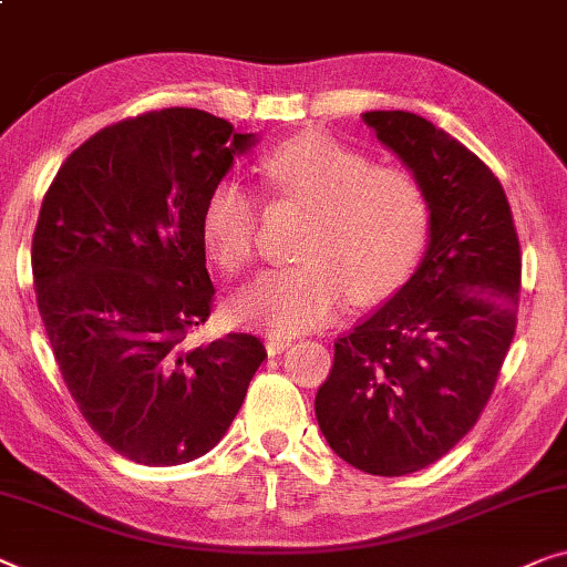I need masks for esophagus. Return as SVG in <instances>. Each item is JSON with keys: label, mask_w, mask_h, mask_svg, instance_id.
<instances>
[{"label": "esophagus", "mask_w": 567, "mask_h": 567, "mask_svg": "<svg viewBox=\"0 0 567 567\" xmlns=\"http://www.w3.org/2000/svg\"><path fill=\"white\" fill-rule=\"evenodd\" d=\"M291 348V338H278V334H268L266 340V350L268 355H281L284 350Z\"/></svg>", "instance_id": "1"}]
</instances>
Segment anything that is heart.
I'll use <instances>...</instances> for the list:
<instances>
[{
  "instance_id": "b5f03b06",
  "label": "heart",
  "mask_w": 567,
  "mask_h": 567,
  "mask_svg": "<svg viewBox=\"0 0 567 567\" xmlns=\"http://www.w3.org/2000/svg\"><path fill=\"white\" fill-rule=\"evenodd\" d=\"M266 184L309 207L293 266L268 268L233 299L235 317L276 334L315 330L338 315L344 293L373 301L396 291L430 235V202L412 174L371 158L324 133H303L270 151ZM260 204L233 178L212 186L202 207L209 258L237 274L256 250Z\"/></svg>"
}]
</instances>
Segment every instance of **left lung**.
<instances>
[{
    "label": "left lung",
    "instance_id": "left-lung-1",
    "mask_svg": "<svg viewBox=\"0 0 567 567\" xmlns=\"http://www.w3.org/2000/svg\"><path fill=\"white\" fill-rule=\"evenodd\" d=\"M430 202L412 278L334 342L315 412L344 463L406 475L440 461L486 406L516 330L522 256L512 207L478 155L414 112H365Z\"/></svg>",
    "mask_w": 567,
    "mask_h": 567
}]
</instances>
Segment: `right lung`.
Here are the masks:
<instances>
[{
  "label": "right lung",
  "instance_id": "obj_1",
  "mask_svg": "<svg viewBox=\"0 0 567 567\" xmlns=\"http://www.w3.org/2000/svg\"><path fill=\"white\" fill-rule=\"evenodd\" d=\"M258 143L202 110L147 112L76 147L32 235L38 309L84 420L122 457L182 465L207 455L240 412L266 348L207 322L202 207Z\"/></svg>",
  "mask_w": 567,
  "mask_h": 567
}]
</instances>
